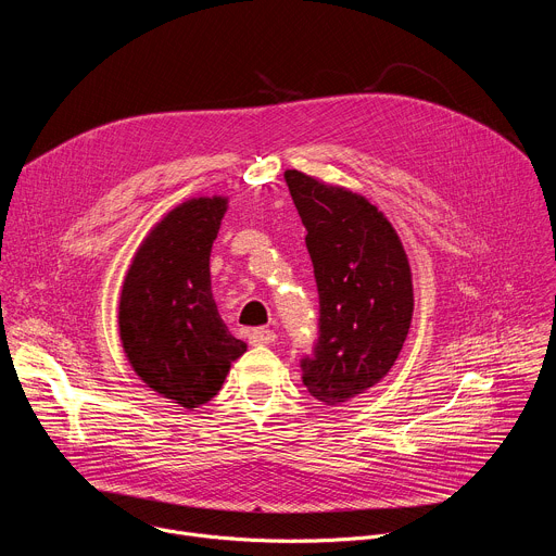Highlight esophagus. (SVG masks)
Listing matches in <instances>:
<instances>
[{
	"mask_svg": "<svg viewBox=\"0 0 556 556\" xmlns=\"http://www.w3.org/2000/svg\"><path fill=\"white\" fill-rule=\"evenodd\" d=\"M275 339H277V334L273 330H266V328H255L249 334L251 345H270V343H275Z\"/></svg>",
	"mask_w": 556,
	"mask_h": 556,
	"instance_id": "1",
	"label": "esophagus"
}]
</instances>
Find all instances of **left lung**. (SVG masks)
Returning <instances> with one entry per match:
<instances>
[{
	"instance_id": "1",
	"label": "left lung",
	"mask_w": 556,
	"mask_h": 556,
	"mask_svg": "<svg viewBox=\"0 0 556 556\" xmlns=\"http://www.w3.org/2000/svg\"><path fill=\"white\" fill-rule=\"evenodd\" d=\"M283 178L319 288V339L301 358V378L316 401L341 405L399 358L414 314L412 268L399 232L369 200L296 169Z\"/></svg>"
}]
</instances>
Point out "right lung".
Here are the masks:
<instances>
[{
	"mask_svg": "<svg viewBox=\"0 0 556 556\" xmlns=\"http://www.w3.org/2000/svg\"><path fill=\"white\" fill-rule=\"evenodd\" d=\"M226 198H193L157 222L123 281L118 330L129 365L155 393L198 409L222 389L247 352L217 312L211 247Z\"/></svg>",
	"mask_w": 556,
	"mask_h": 556,
	"instance_id": "1",
	"label": "right lung"
}]
</instances>
